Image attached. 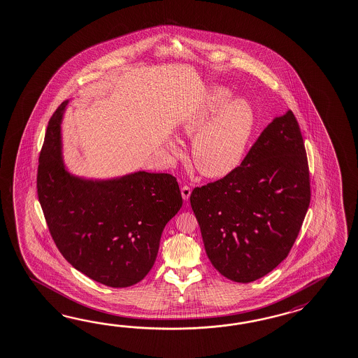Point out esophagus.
Masks as SVG:
<instances>
[{
    "instance_id": "esophagus-1",
    "label": "esophagus",
    "mask_w": 358,
    "mask_h": 358,
    "mask_svg": "<svg viewBox=\"0 0 358 358\" xmlns=\"http://www.w3.org/2000/svg\"><path fill=\"white\" fill-rule=\"evenodd\" d=\"M192 189L188 187V185H184L182 187V197H183L184 201L189 200V197H191Z\"/></svg>"
}]
</instances>
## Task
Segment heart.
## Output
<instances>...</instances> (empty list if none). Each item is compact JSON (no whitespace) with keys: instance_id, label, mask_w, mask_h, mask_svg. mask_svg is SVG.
Listing matches in <instances>:
<instances>
[{"instance_id":"1","label":"heart","mask_w":358,"mask_h":358,"mask_svg":"<svg viewBox=\"0 0 358 358\" xmlns=\"http://www.w3.org/2000/svg\"><path fill=\"white\" fill-rule=\"evenodd\" d=\"M224 86H214L184 116L179 133L192 139V159L206 178H224L241 165L255 127V110L246 99H232ZM174 157L183 150L175 141H167Z\"/></svg>"}]
</instances>
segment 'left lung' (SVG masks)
Listing matches in <instances>:
<instances>
[{
  "label": "left lung",
  "mask_w": 358,
  "mask_h": 358,
  "mask_svg": "<svg viewBox=\"0 0 358 358\" xmlns=\"http://www.w3.org/2000/svg\"><path fill=\"white\" fill-rule=\"evenodd\" d=\"M309 202L307 153L290 109L266 126L233 173L191 194L211 264L242 283L287 257Z\"/></svg>",
  "instance_id": "8db88e82"
}]
</instances>
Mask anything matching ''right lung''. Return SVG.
<instances>
[{"label":"right lung","instance_id":"right-lung-1","mask_svg":"<svg viewBox=\"0 0 358 358\" xmlns=\"http://www.w3.org/2000/svg\"><path fill=\"white\" fill-rule=\"evenodd\" d=\"M69 100L49 121L38 159L37 193L51 237L77 271L109 287L148 275L161 234L183 205L173 175L135 171L90 179L68 171L62 122Z\"/></svg>","mask_w":358,"mask_h":358}]
</instances>
